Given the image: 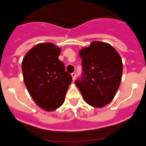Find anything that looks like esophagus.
I'll use <instances>...</instances> for the list:
<instances>
[{"mask_svg":"<svg viewBox=\"0 0 146 146\" xmlns=\"http://www.w3.org/2000/svg\"><path fill=\"white\" fill-rule=\"evenodd\" d=\"M71 76H72V79H73V80H74L76 78V73H73L72 74H71Z\"/></svg>","mask_w":146,"mask_h":146,"instance_id":"34e87169","label":"esophagus"}]
</instances>
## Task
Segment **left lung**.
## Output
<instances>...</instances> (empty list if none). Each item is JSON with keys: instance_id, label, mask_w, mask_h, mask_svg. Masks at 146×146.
<instances>
[{"instance_id": "obj_1", "label": "left lung", "mask_w": 146, "mask_h": 146, "mask_svg": "<svg viewBox=\"0 0 146 146\" xmlns=\"http://www.w3.org/2000/svg\"><path fill=\"white\" fill-rule=\"evenodd\" d=\"M83 76L76 82L83 100L96 108L105 106L113 100L122 80V61L110 43L93 41L79 51Z\"/></svg>"}]
</instances>
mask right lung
<instances>
[{"label": "right lung", "mask_w": 146, "mask_h": 146, "mask_svg": "<svg viewBox=\"0 0 146 146\" xmlns=\"http://www.w3.org/2000/svg\"><path fill=\"white\" fill-rule=\"evenodd\" d=\"M61 49L52 43L31 48L22 61L24 81L29 94L39 107L47 112L63 105L72 82L70 74L58 59Z\"/></svg>", "instance_id": "1"}]
</instances>
